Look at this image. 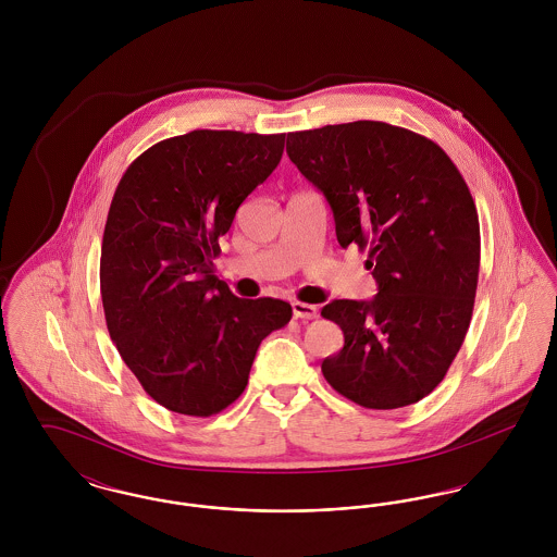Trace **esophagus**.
Masks as SVG:
<instances>
[{
	"instance_id": "34e87169",
	"label": "esophagus",
	"mask_w": 557,
	"mask_h": 557,
	"mask_svg": "<svg viewBox=\"0 0 557 557\" xmlns=\"http://www.w3.org/2000/svg\"><path fill=\"white\" fill-rule=\"evenodd\" d=\"M292 313L296 319H315L318 318V307L315 305H307V302H292Z\"/></svg>"
}]
</instances>
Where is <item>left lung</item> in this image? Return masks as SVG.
Segmentation results:
<instances>
[{
  "mask_svg": "<svg viewBox=\"0 0 557 557\" xmlns=\"http://www.w3.org/2000/svg\"><path fill=\"white\" fill-rule=\"evenodd\" d=\"M286 152L325 196L343 248L368 250L371 300L321 315L345 346L321 363L330 386L368 409L430 395L470 327L480 267L476 205L441 146L380 121L288 133Z\"/></svg>",
  "mask_w": 557,
  "mask_h": 557,
  "instance_id": "1",
  "label": "left lung"
}]
</instances>
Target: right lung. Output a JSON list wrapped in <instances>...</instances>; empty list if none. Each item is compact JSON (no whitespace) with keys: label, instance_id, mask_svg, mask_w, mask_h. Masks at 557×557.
I'll list each match as a JSON object with an SVG mask.
<instances>
[{"label":"right lung","instance_id":"add662e5","mask_svg":"<svg viewBox=\"0 0 557 557\" xmlns=\"http://www.w3.org/2000/svg\"><path fill=\"white\" fill-rule=\"evenodd\" d=\"M284 141L286 133L196 129L148 148L116 186L100 259L108 332L169 411H223L244 393L263 338L290 321L288 302L234 296L212 263Z\"/></svg>","mask_w":557,"mask_h":557}]
</instances>
